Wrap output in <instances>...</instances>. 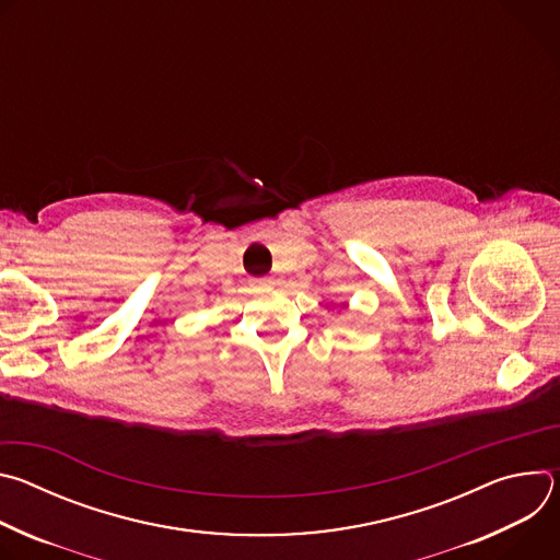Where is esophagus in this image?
<instances>
[{
  "label": "esophagus",
  "mask_w": 560,
  "mask_h": 560,
  "mask_svg": "<svg viewBox=\"0 0 560 560\" xmlns=\"http://www.w3.org/2000/svg\"><path fill=\"white\" fill-rule=\"evenodd\" d=\"M257 283H259V288H272V285H275L272 279H259Z\"/></svg>",
  "instance_id": "obj_1"
}]
</instances>
